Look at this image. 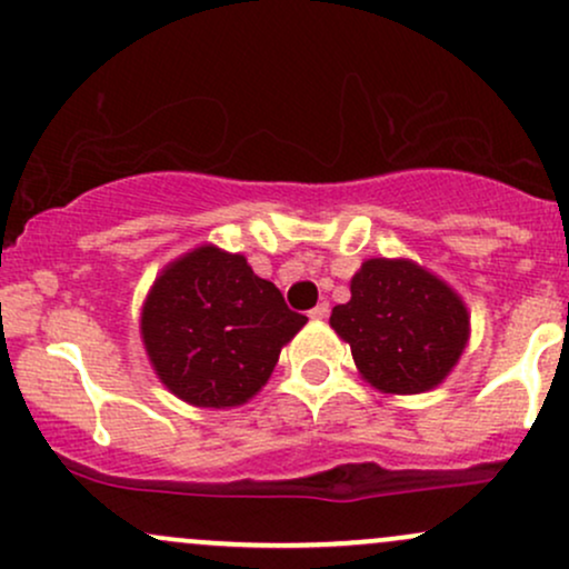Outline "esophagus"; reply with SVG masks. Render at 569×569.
<instances>
[{
    "instance_id": "34e87169",
    "label": "esophagus",
    "mask_w": 569,
    "mask_h": 569,
    "mask_svg": "<svg viewBox=\"0 0 569 569\" xmlns=\"http://www.w3.org/2000/svg\"><path fill=\"white\" fill-rule=\"evenodd\" d=\"M326 316H329V302H318V305L310 310L312 321H323Z\"/></svg>"
}]
</instances>
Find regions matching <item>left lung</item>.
Returning <instances> with one entry per match:
<instances>
[{
	"mask_svg": "<svg viewBox=\"0 0 569 569\" xmlns=\"http://www.w3.org/2000/svg\"><path fill=\"white\" fill-rule=\"evenodd\" d=\"M350 302L331 326L361 375L385 393H422L452 371L468 342L462 299L422 267L369 259L350 280Z\"/></svg>",
	"mask_w": 569,
	"mask_h": 569,
	"instance_id": "8db88e82",
	"label": "left lung"
}]
</instances>
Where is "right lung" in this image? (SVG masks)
<instances>
[{"label":"right lung","instance_id":"add662e5","mask_svg":"<svg viewBox=\"0 0 569 569\" xmlns=\"http://www.w3.org/2000/svg\"><path fill=\"white\" fill-rule=\"evenodd\" d=\"M307 323L240 253L202 246L154 280L141 312L149 361L194 407H238L270 380L280 348Z\"/></svg>","mask_w":569,"mask_h":569}]
</instances>
